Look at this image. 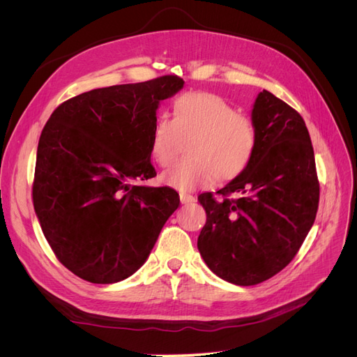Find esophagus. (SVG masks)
Masks as SVG:
<instances>
[{
  "label": "esophagus",
  "instance_id": "esophagus-1",
  "mask_svg": "<svg viewBox=\"0 0 357 357\" xmlns=\"http://www.w3.org/2000/svg\"><path fill=\"white\" fill-rule=\"evenodd\" d=\"M180 201L183 205H188V204H193L197 199L193 195H188V193H180Z\"/></svg>",
  "mask_w": 357,
  "mask_h": 357
}]
</instances>
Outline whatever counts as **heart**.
Listing matches in <instances>:
<instances>
[{
    "label": "heart",
    "instance_id": "1",
    "mask_svg": "<svg viewBox=\"0 0 357 357\" xmlns=\"http://www.w3.org/2000/svg\"><path fill=\"white\" fill-rule=\"evenodd\" d=\"M183 162L160 176L165 186L192 192L218 178L228 181L248 167L256 149L250 119L222 96L188 92L172 104V119L159 116L150 134V155L162 168L172 165L188 143Z\"/></svg>",
    "mask_w": 357,
    "mask_h": 357
}]
</instances>
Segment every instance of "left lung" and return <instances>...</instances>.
Masks as SVG:
<instances>
[{"label":"left lung","instance_id":"left-lung-1","mask_svg":"<svg viewBox=\"0 0 357 357\" xmlns=\"http://www.w3.org/2000/svg\"><path fill=\"white\" fill-rule=\"evenodd\" d=\"M256 149L248 167L214 199L201 193L207 222L198 236L204 262L222 280L253 286L289 265L316 220L319 181L304 119L271 92L252 107Z\"/></svg>","mask_w":357,"mask_h":357}]
</instances>
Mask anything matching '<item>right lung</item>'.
<instances>
[{
	"label": "right lung",
	"instance_id": "add662e5",
	"mask_svg": "<svg viewBox=\"0 0 357 357\" xmlns=\"http://www.w3.org/2000/svg\"><path fill=\"white\" fill-rule=\"evenodd\" d=\"M185 82L164 75L80 93L52 113L37 149L32 199L52 250L71 273L112 284L143 266L180 204L156 176L150 134L160 101Z\"/></svg>",
	"mask_w": 357,
	"mask_h": 357
}]
</instances>
